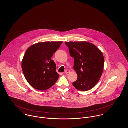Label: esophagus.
<instances>
[{
  "label": "esophagus",
  "mask_w": 128,
  "mask_h": 128,
  "mask_svg": "<svg viewBox=\"0 0 128 128\" xmlns=\"http://www.w3.org/2000/svg\"><path fill=\"white\" fill-rule=\"evenodd\" d=\"M70 70H66L65 72V73L68 74V73H70Z\"/></svg>",
  "instance_id": "34e87169"
}]
</instances>
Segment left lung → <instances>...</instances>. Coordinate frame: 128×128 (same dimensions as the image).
Returning <instances> with one entry per match:
<instances>
[{"label": "left lung", "instance_id": "obj_1", "mask_svg": "<svg viewBox=\"0 0 128 128\" xmlns=\"http://www.w3.org/2000/svg\"><path fill=\"white\" fill-rule=\"evenodd\" d=\"M70 55L74 59L73 68L78 76L72 83L78 90L87 91L99 81L104 71V56L102 51L91 43L65 42Z\"/></svg>", "mask_w": 128, "mask_h": 128}]
</instances>
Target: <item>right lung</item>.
I'll return each instance as SVG.
<instances>
[{
    "mask_svg": "<svg viewBox=\"0 0 128 128\" xmlns=\"http://www.w3.org/2000/svg\"><path fill=\"white\" fill-rule=\"evenodd\" d=\"M62 41L39 42L30 46L22 62L24 76L30 86L40 91L48 90L58 80L56 64L51 60Z\"/></svg>",
    "mask_w": 128,
    "mask_h": 128,
    "instance_id": "right-lung-1",
    "label": "right lung"
}]
</instances>
